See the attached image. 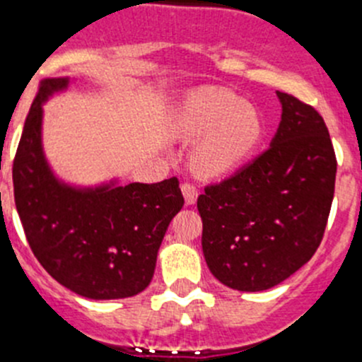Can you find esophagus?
<instances>
[{"mask_svg": "<svg viewBox=\"0 0 362 362\" xmlns=\"http://www.w3.org/2000/svg\"><path fill=\"white\" fill-rule=\"evenodd\" d=\"M182 194H184L187 205H194L196 199H198V189H196L191 182H184V184H182Z\"/></svg>", "mask_w": 362, "mask_h": 362, "instance_id": "34e87169", "label": "esophagus"}]
</instances>
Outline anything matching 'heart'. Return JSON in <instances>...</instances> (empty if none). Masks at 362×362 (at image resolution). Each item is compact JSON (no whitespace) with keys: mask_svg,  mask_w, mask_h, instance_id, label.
Here are the masks:
<instances>
[{"mask_svg":"<svg viewBox=\"0 0 362 362\" xmlns=\"http://www.w3.org/2000/svg\"><path fill=\"white\" fill-rule=\"evenodd\" d=\"M178 129L192 138L207 132L194 150V164L203 175H223L240 166L263 136L258 111L223 90L194 93L185 103Z\"/></svg>","mask_w":362,"mask_h":362,"instance_id":"b5f03b06","label":"heart"}]
</instances>
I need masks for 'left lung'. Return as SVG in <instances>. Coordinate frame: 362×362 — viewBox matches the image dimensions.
<instances>
[{
  "instance_id": "left-lung-1",
  "label": "left lung",
  "mask_w": 362,
  "mask_h": 362,
  "mask_svg": "<svg viewBox=\"0 0 362 362\" xmlns=\"http://www.w3.org/2000/svg\"><path fill=\"white\" fill-rule=\"evenodd\" d=\"M281 124L247 166L198 196L210 272L240 292L279 285L311 259L327 226L336 156L324 118L278 92Z\"/></svg>"
}]
</instances>
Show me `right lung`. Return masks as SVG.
Returning a JSON list of instances; mask_svg holds the SVG:
<instances>
[{
    "mask_svg": "<svg viewBox=\"0 0 362 362\" xmlns=\"http://www.w3.org/2000/svg\"><path fill=\"white\" fill-rule=\"evenodd\" d=\"M66 84V77L40 84L13 159V198L28 244L49 274L77 296H138L152 281L157 251L184 196L177 177L93 189L59 182L42 150V104Z\"/></svg>",
    "mask_w": 362,
    "mask_h": 362,
    "instance_id": "obj_1",
    "label": "right lung"
}]
</instances>
